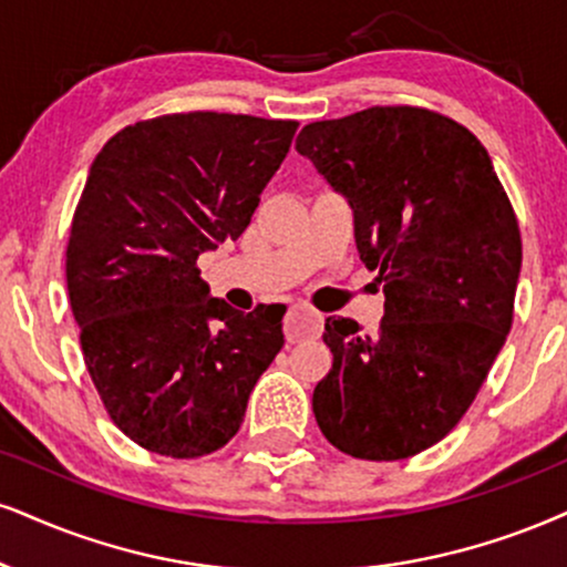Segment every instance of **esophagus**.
Here are the masks:
<instances>
[{
  "label": "esophagus",
  "instance_id": "34e87169",
  "mask_svg": "<svg viewBox=\"0 0 567 567\" xmlns=\"http://www.w3.org/2000/svg\"><path fill=\"white\" fill-rule=\"evenodd\" d=\"M286 339L289 341H302L310 337H318L323 331V316L316 310H307V307H291L289 316H286Z\"/></svg>",
  "mask_w": 567,
  "mask_h": 567
}]
</instances>
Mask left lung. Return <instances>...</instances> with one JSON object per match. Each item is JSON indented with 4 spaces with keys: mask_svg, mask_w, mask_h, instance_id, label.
Wrapping results in <instances>:
<instances>
[{
    "mask_svg": "<svg viewBox=\"0 0 567 567\" xmlns=\"http://www.w3.org/2000/svg\"><path fill=\"white\" fill-rule=\"evenodd\" d=\"M297 152L352 207L360 260L386 297L375 333L326 318L333 365L312 391L316 421L352 457H412L457 425L505 347L518 220L484 144L429 110L310 123Z\"/></svg>",
    "mask_w": 567,
    "mask_h": 567,
    "instance_id": "left-lung-1",
    "label": "left lung"
}]
</instances>
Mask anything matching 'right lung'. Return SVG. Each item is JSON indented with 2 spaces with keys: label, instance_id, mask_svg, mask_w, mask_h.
<instances>
[{
  "label": "right lung",
  "instance_id": "add662e5",
  "mask_svg": "<svg viewBox=\"0 0 567 567\" xmlns=\"http://www.w3.org/2000/svg\"><path fill=\"white\" fill-rule=\"evenodd\" d=\"M295 121L186 113L128 125L91 163L68 241V295L89 375L131 442L202 457L239 431L284 347L286 307L209 295L197 257L239 239Z\"/></svg>",
  "mask_w": 567,
  "mask_h": 567
}]
</instances>
